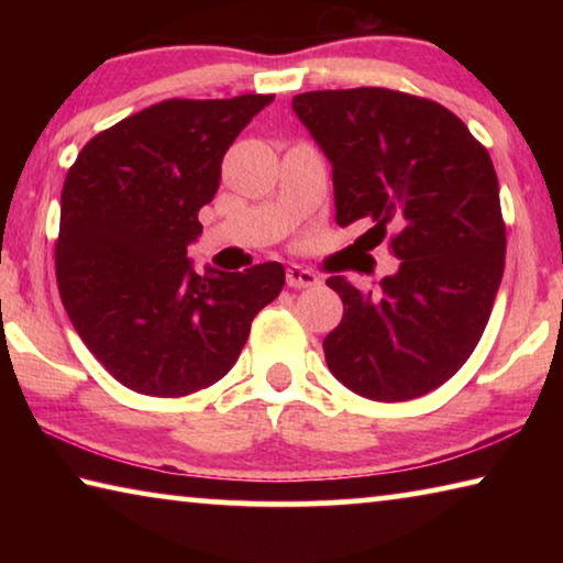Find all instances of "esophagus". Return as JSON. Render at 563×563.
Masks as SVG:
<instances>
[{
  "instance_id": "34e87169",
  "label": "esophagus",
  "mask_w": 563,
  "mask_h": 563,
  "mask_svg": "<svg viewBox=\"0 0 563 563\" xmlns=\"http://www.w3.org/2000/svg\"><path fill=\"white\" fill-rule=\"evenodd\" d=\"M285 280H288L290 288H312V285L320 283L318 275L308 268H302V265H290L288 273H285Z\"/></svg>"
}]
</instances>
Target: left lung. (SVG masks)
Wrapping results in <instances>:
<instances>
[{"instance_id": "1", "label": "left lung", "mask_w": 563, "mask_h": 563, "mask_svg": "<svg viewBox=\"0 0 563 563\" xmlns=\"http://www.w3.org/2000/svg\"><path fill=\"white\" fill-rule=\"evenodd\" d=\"M292 111L332 164L338 225L367 221V247L389 235L399 261L377 290L328 278L345 305L322 340L330 373L377 402L432 393L474 352L504 275L487 148L442 103L405 91H308Z\"/></svg>"}]
</instances>
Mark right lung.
Returning <instances> with one entry per match:
<instances>
[{
	"label": "right lung",
	"instance_id": "add662e5",
	"mask_svg": "<svg viewBox=\"0 0 563 563\" xmlns=\"http://www.w3.org/2000/svg\"><path fill=\"white\" fill-rule=\"evenodd\" d=\"M273 93L168 99L93 136L66 174L56 283L71 325L123 387L184 397L235 365L285 285L280 263L198 275L188 245L221 164Z\"/></svg>",
	"mask_w": 563,
	"mask_h": 563
}]
</instances>
